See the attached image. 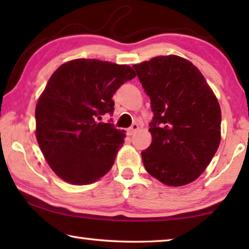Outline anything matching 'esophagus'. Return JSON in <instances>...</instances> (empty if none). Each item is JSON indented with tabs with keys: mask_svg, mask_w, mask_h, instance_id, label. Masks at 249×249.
<instances>
[{
	"mask_svg": "<svg viewBox=\"0 0 249 249\" xmlns=\"http://www.w3.org/2000/svg\"><path fill=\"white\" fill-rule=\"evenodd\" d=\"M138 128H140V126H138V124H133L130 127L127 129V134L128 135H133L134 133H136Z\"/></svg>",
	"mask_w": 249,
	"mask_h": 249,
	"instance_id": "esophagus-1",
	"label": "esophagus"
}]
</instances>
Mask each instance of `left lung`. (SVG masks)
I'll use <instances>...</instances> for the list:
<instances>
[{"label":"left lung","instance_id":"1","mask_svg":"<svg viewBox=\"0 0 249 249\" xmlns=\"http://www.w3.org/2000/svg\"><path fill=\"white\" fill-rule=\"evenodd\" d=\"M154 113L148 148L142 151L147 172L180 187L205 170L221 142L220 104L200 70L175 54L134 65Z\"/></svg>","mask_w":249,"mask_h":249}]
</instances>
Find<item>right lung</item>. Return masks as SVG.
Instances as JSON below:
<instances>
[{
  "instance_id": "add662e5",
  "label": "right lung",
  "mask_w": 249,
  "mask_h": 249,
  "mask_svg": "<svg viewBox=\"0 0 249 249\" xmlns=\"http://www.w3.org/2000/svg\"><path fill=\"white\" fill-rule=\"evenodd\" d=\"M135 77L129 66L98 59H74L50 77L36 105V138L62 180L90 184L111 169L125 130L96 117L113 114V95Z\"/></svg>"
}]
</instances>
